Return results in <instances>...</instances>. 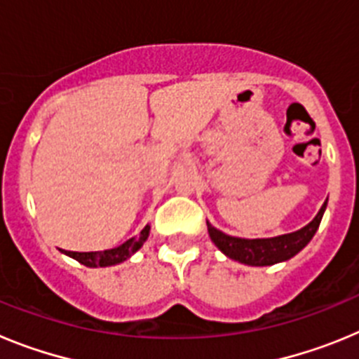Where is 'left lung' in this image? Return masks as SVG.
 <instances>
[{"label": "left lung", "mask_w": 359, "mask_h": 359, "mask_svg": "<svg viewBox=\"0 0 359 359\" xmlns=\"http://www.w3.org/2000/svg\"><path fill=\"white\" fill-rule=\"evenodd\" d=\"M325 207H327V201L323 203L316 217L302 230L273 237V239H239V237H230L223 231H219L210 223H207V226L210 239L226 257L248 266H271L297 255L313 239L320 226Z\"/></svg>", "instance_id": "1"}]
</instances>
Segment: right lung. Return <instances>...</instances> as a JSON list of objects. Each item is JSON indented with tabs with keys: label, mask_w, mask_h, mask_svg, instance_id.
<instances>
[{
	"label": "right lung",
	"mask_w": 359,
	"mask_h": 359,
	"mask_svg": "<svg viewBox=\"0 0 359 359\" xmlns=\"http://www.w3.org/2000/svg\"><path fill=\"white\" fill-rule=\"evenodd\" d=\"M149 230H151V226L147 224V226L140 231V236H136L133 237V239L126 241L123 244H120L118 248L104 250V252H65V253L66 255L73 257V259L81 262V264L90 266V268H98V266L104 268V266L118 264V262H123L126 259H129L136 250L142 248V244H144L149 237Z\"/></svg>",
	"instance_id": "right-lung-1"
}]
</instances>
